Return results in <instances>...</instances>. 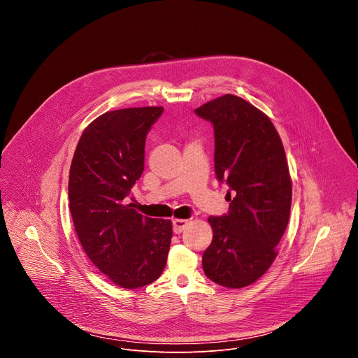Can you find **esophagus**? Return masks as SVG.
<instances>
[{
	"label": "esophagus",
	"instance_id": "esophagus-1",
	"mask_svg": "<svg viewBox=\"0 0 358 358\" xmlns=\"http://www.w3.org/2000/svg\"><path fill=\"white\" fill-rule=\"evenodd\" d=\"M188 225H189L188 220H174L173 221V229L176 234H181Z\"/></svg>",
	"mask_w": 358,
	"mask_h": 358
}]
</instances>
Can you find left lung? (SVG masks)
I'll list each match as a JSON object with an SVG mask.
<instances>
[{"label": "left lung", "instance_id": "obj_1", "mask_svg": "<svg viewBox=\"0 0 358 358\" xmlns=\"http://www.w3.org/2000/svg\"><path fill=\"white\" fill-rule=\"evenodd\" d=\"M214 124L215 174L234 192L229 213L210 217L213 242L202 255L207 278L229 289L262 278L278 257L290 217L292 178L271 119L235 94L195 109Z\"/></svg>", "mask_w": 358, "mask_h": 358}]
</instances>
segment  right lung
Masks as SVG:
<instances>
[{
    "mask_svg": "<svg viewBox=\"0 0 358 358\" xmlns=\"http://www.w3.org/2000/svg\"><path fill=\"white\" fill-rule=\"evenodd\" d=\"M162 106L106 112L83 130L69 170V210L92 264L119 287L138 289L163 273L173 222L126 202L144 170V144Z\"/></svg>",
    "mask_w": 358,
    "mask_h": 358,
    "instance_id": "1",
    "label": "right lung"
}]
</instances>
